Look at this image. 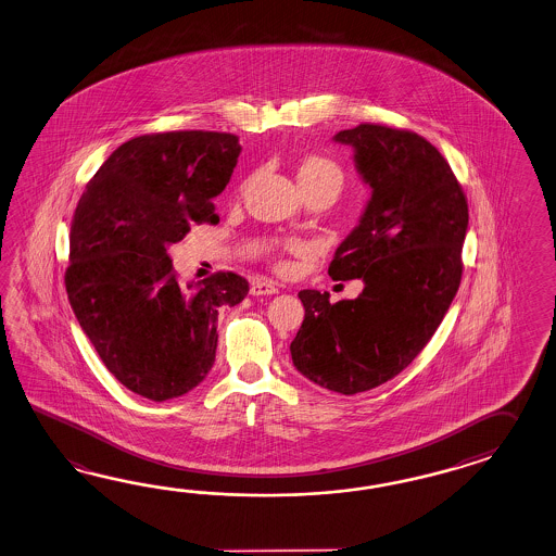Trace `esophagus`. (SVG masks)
Here are the masks:
<instances>
[{
    "mask_svg": "<svg viewBox=\"0 0 556 556\" xmlns=\"http://www.w3.org/2000/svg\"><path fill=\"white\" fill-rule=\"evenodd\" d=\"M278 285H274L270 280H254L250 286V294L252 296H271V294H278Z\"/></svg>",
    "mask_w": 556,
    "mask_h": 556,
    "instance_id": "1",
    "label": "esophagus"
}]
</instances>
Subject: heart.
<instances>
[{
  "label": "heart",
  "mask_w": 556,
  "mask_h": 556,
  "mask_svg": "<svg viewBox=\"0 0 556 556\" xmlns=\"http://www.w3.org/2000/svg\"><path fill=\"white\" fill-rule=\"evenodd\" d=\"M342 179H344V177H342L341 167H339L337 163H332L330 159L313 155V157H306L300 163V186H302V184L328 181V184H332V186H337L341 189Z\"/></svg>",
  "instance_id": "heart-1"
}]
</instances>
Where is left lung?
<instances>
[{"label": "left lung", "mask_w": 556, "mask_h": 556, "mask_svg": "<svg viewBox=\"0 0 556 556\" xmlns=\"http://www.w3.org/2000/svg\"><path fill=\"white\" fill-rule=\"evenodd\" d=\"M334 141L353 147L370 200L328 274L365 288L337 304L328 292L300 290L304 320L290 353L313 383L355 395L399 375L442 325L462 280L468 201L417 132L367 123Z\"/></svg>", "instance_id": "8db88e82"}]
</instances>
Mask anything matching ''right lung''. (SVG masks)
<instances>
[{
    "label": "right lung",
    "mask_w": 556,
    "mask_h": 556,
    "mask_svg": "<svg viewBox=\"0 0 556 556\" xmlns=\"http://www.w3.org/2000/svg\"><path fill=\"white\" fill-rule=\"evenodd\" d=\"M229 132L173 130L121 144L88 181L71 228L66 292L104 367L151 401L181 397L212 370L217 314L250 286L233 271L181 286L167 254L195 224H217L214 198L240 157Z\"/></svg>",
    "instance_id": "obj_1"
}]
</instances>
